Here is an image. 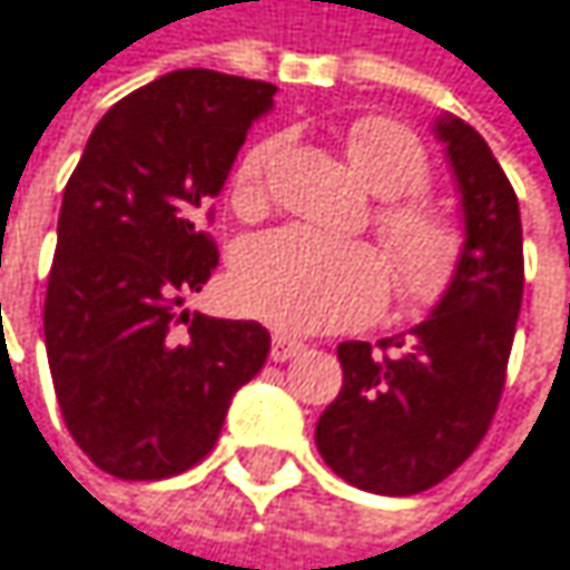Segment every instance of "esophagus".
<instances>
[{
    "label": "esophagus",
    "mask_w": 570,
    "mask_h": 570,
    "mask_svg": "<svg viewBox=\"0 0 570 570\" xmlns=\"http://www.w3.org/2000/svg\"><path fill=\"white\" fill-rule=\"evenodd\" d=\"M301 351H304V344H301V341H291V337H283V334H276V337H273V344H269V361L283 364V361H291V357H297Z\"/></svg>",
    "instance_id": "esophagus-1"
}]
</instances>
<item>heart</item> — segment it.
Wrapping results in <instances>:
<instances>
[{
  "instance_id": "b5f03b06",
  "label": "heart",
  "mask_w": 570,
  "mask_h": 570,
  "mask_svg": "<svg viewBox=\"0 0 570 570\" xmlns=\"http://www.w3.org/2000/svg\"><path fill=\"white\" fill-rule=\"evenodd\" d=\"M273 146H253L233 173V203L243 213L259 209L263 176ZM347 159L357 176L384 199L417 196L428 179L421 139L381 116L357 119L347 132ZM377 233L391 253L397 301L431 307L451 287L461 239L454 226L417 199L387 203L377 213ZM391 287V266L367 243H334L307 229H276L239 246L229 269L233 304L287 334H321L374 317Z\"/></svg>"
}]
</instances>
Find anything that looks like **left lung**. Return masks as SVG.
I'll use <instances>...</instances> for the list:
<instances>
[{
    "mask_svg": "<svg viewBox=\"0 0 570 570\" xmlns=\"http://www.w3.org/2000/svg\"><path fill=\"white\" fill-rule=\"evenodd\" d=\"M461 196L451 287L407 334L344 341V387L317 421V451L347 484L407 498L441 484L481 444L501 401L524 294L518 196L484 136L434 119Z\"/></svg>",
    "mask_w": 570,
    "mask_h": 570,
    "instance_id": "left-lung-1",
    "label": "left lung"
}]
</instances>
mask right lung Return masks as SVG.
Masks as SVG:
<instances>
[{"mask_svg":"<svg viewBox=\"0 0 570 570\" xmlns=\"http://www.w3.org/2000/svg\"><path fill=\"white\" fill-rule=\"evenodd\" d=\"M276 86L176 69L119 99L72 169L46 291L62 421L96 468L159 481L199 464L269 354L256 321L189 314L216 269L203 223Z\"/></svg>","mask_w":570,"mask_h":570,"instance_id":"obj_1","label":"right lung"}]
</instances>
